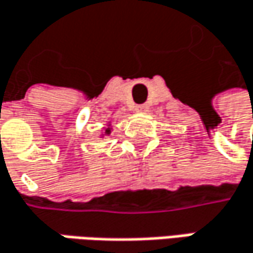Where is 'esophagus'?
<instances>
[{"label": "esophagus", "mask_w": 253, "mask_h": 253, "mask_svg": "<svg viewBox=\"0 0 253 253\" xmlns=\"http://www.w3.org/2000/svg\"><path fill=\"white\" fill-rule=\"evenodd\" d=\"M136 112L147 113L149 112V106H147V104H139V106L136 107Z\"/></svg>", "instance_id": "obj_1"}]
</instances>
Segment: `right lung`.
Listing matches in <instances>:
<instances>
[{
  "instance_id": "obj_1",
  "label": "right lung",
  "mask_w": 253,
  "mask_h": 253,
  "mask_svg": "<svg viewBox=\"0 0 253 253\" xmlns=\"http://www.w3.org/2000/svg\"><path fill=\"white\" fill-rule=\"evenodd\" d=\"M112 130H113L112 122H109V123H107V126L101 128V134H100V139H103V137H106V136H110Z\"/></svg>"
}]
</instances>
